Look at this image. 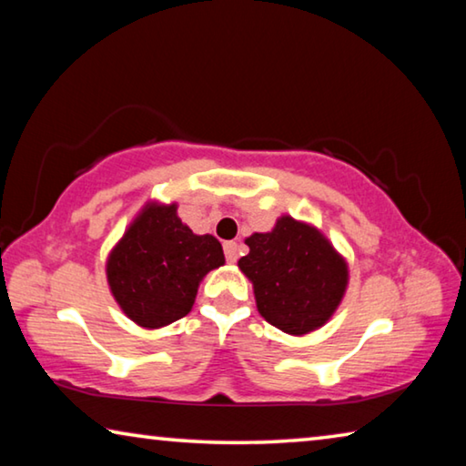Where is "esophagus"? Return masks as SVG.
Listing matches in <instances>:
<instances>
[{
	"instance_id": "1",
	"label": "esophagus",
	"mask_w": 466,
	"mask_h": 466,
	"mask_svg": "<svg viewBox=\"0 0 466 466\" xmlns=\"http://www.w3.org/2000/svg\"><path fill=\"white\" fill-rule=\"evenodd\" d=\"M238 250H240V247L236 242H226L224 244V252H226L228 263H236V258H238Z\"/></svg>"
}]
</instances>
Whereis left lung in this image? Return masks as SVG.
<instances>
[{"mask_svg":"<svg viewBox=\"0 0 466 466\" xmlns=\"http://www.w3.org/2000/svg\"><path fill=\"white\" fill-rule=\"evenodd\" d=\"M238 261L255 291L257 310L294 337L325 327L350 283V265L317 226L279 216L271 232L250 234Z\"/></svg>","mask_w":466,"mask_h":466,"instance_id":"left-lung-1","label":"left lung"}]
</instances>
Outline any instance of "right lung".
Returning a JSON list of instances; mask_svg holds the SVG:
<instances>
[{
    "mask_svg": "<svg viewBox=\"0 0 466 466\" xmlns=\"http://www.w3.org/2000/svg\"><path fill=\"white\" fill-rule=\"evenodd\" d=\"M177 209V201H147L106 257L110 294L125 317L147 330L191 312L205 275L226 263L216 236L195 234Z\"/></svg>",
    "mask_w": 466,
    "mask_h": 466,
    "instance_id": "add662e5",
    "label": "right lung"
}]
</instances>
